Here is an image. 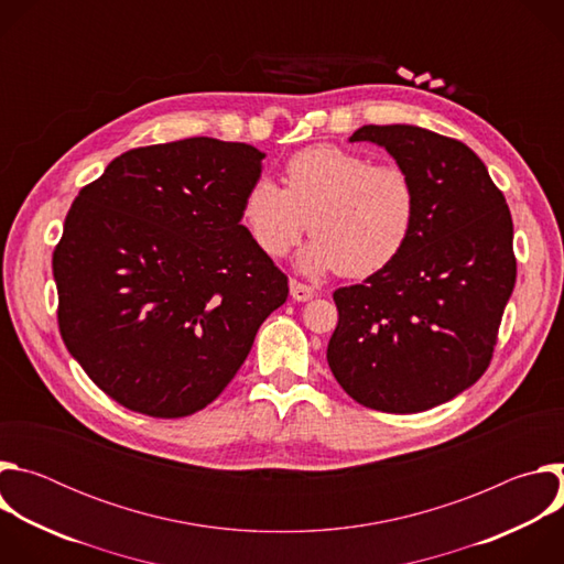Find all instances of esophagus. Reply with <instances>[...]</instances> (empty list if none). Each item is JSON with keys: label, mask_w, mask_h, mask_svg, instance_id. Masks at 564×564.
<instances>
[{"label": "esophagus", "mask_w": 564, "mask_h": 564, "mask_svg": "<svg viewBox=\"0 0 564 564\" xmlns=\"http://www.w3.org/2000/svg\"><path fill=\"white\" fill-rule=\"evenodd\" d=\"M316 294V290L312 285H305V283H299V281H290V296L294 301H310L312 296Z\"/></svg>", "instance_id": "esophagus-1"}]
</instances>
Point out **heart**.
Instances as JSON below:
<instances>
[{
  "instance_id": "1",
  "label": "heart",
  "mask_w": 564,
  "mask_h": 564,
  "mask_svg": "<svg viewBox=\"0 0 564 564\" xmlns=\"http://www.w3.org/2000/svg\"><path fill=\"white\" fill-rule=\"evenodd\" d=\"M415 218L417 189L404 167L337 144L296 151L283 167V189L259 178L240 205V223L272 259L285 257L307 225L316 231L299 254L307 274L381 270L404 250Z\"/></svg>"
}]
</instances>
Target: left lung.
<instances>
[{"instance_id":"1","label":"left lung","mask_w":564,"mask_h":564,"mask_svg":"<svg viewBox=\"0 0 564 564\" xmlns=\"http://www.w3.org/2000/svg\"><path fill=\"white\" fill-rule=\"evenodd\" d=\"M417 189L413 231L388 265L333 296L328 364L359 404L420 413L470 388L494 357L516 285L513 220L487 165L464 142L415 124H366Z\"/></svg>"}]
</instances>
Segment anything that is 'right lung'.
<instances>
[{
	"label": "right lung",
	"instance_id": "add662e5",
	"mask_svg": "<svg viewBox=\"0 0 564 564\" xmlns=\"http://www.w3.org/2000/svg\"><path fill=\"white\" fill-rule=\"evenodd\" d=\"M263 158L216 138L140 147L73 200L53 252L59 333L129 411L212 404L285 303L288 276L240 225Z\"/></svg>",
	"mask_w": 564,
	"mask_h": 564
}]
</instances>
